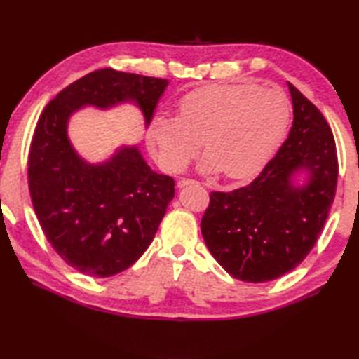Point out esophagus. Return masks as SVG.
Wrapping results in <instances>:
<instances>
[{
	"label": "esophagus",
	"instance_id": "1",
	"mask_svg": "<svg viewBox=\"0 0 359 359\" xmlns=\"http://www.w3.org/2000/svg\"><path fill=\"white\" fill-rule=\"evenodd\" d=\"M191 184H196V182L191 180V179H182V180L177 182V187L179 188H185L187 185H191Z\"/></svg>",
	"mask_w": 359,
	"mask_h": 359
}]
</instances>
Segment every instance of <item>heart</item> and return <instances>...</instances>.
Segmentation results:
<instances>
[{
    "label": "heart",
    "mask_w": 359,
    "mask_h": 359,
    "mask_svg": "<svg viewBox=\"0 0 359 359\" xmlns=\"http://www.w3.org/2000/svg\"><path fill=\"white\" fill-rule=\"evenodd\" d=\"M290 123L287 97L255 83L211 85L182 97L179 116L158 114L148 128V147L163 170H185L197 151L203 172L228 179L255 177L270 162Z\"/></svg>",
    "instance_id": "heart-1"
}]
</instances>
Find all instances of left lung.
Returning <instances> with one entry per match:
<instances>
[{
  "label": "left lung",
  "mask_w": 359,
  "mask_h": 359,
  "mask_svg": "<svg viewBox=\"0 0 359 359\" xmlns=\"http://www.w3.org/2000/svg\"><path fill=\"white\" fill-rule=\"evenodd\" d=\"M287 85L293 103L287 140L250 185L212 191L201 222L212 257L243 282L273 280L296 269L315 247L337 191L332 129L313 103Z\"/></svg>",
  "instance_id": "left-lung-1"
}]
</instances>
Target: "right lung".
I'll use <instances>...</instances> for the list:
<instances>
[{
    "instance_id": "1",
    "label": "right lung",
    "mask_w": 359,
    "mask_h": 359,
    "mask_svg": "<svg viewBox=\"0 0 359 359\" xmlns=\"http://www.w3.org/2000/svg\"><path fill=\"white\" fill-rule=\"evenodd\" d=\"M168 83L98 69L65 88L38 120L27 162L35 215L58 256L88 276H114L147 251L174 197V179L152 171L137 144L86 162L67 135L69 118L85 106L134 103L148 126Z\"/></svg>"
}]
</instances>
